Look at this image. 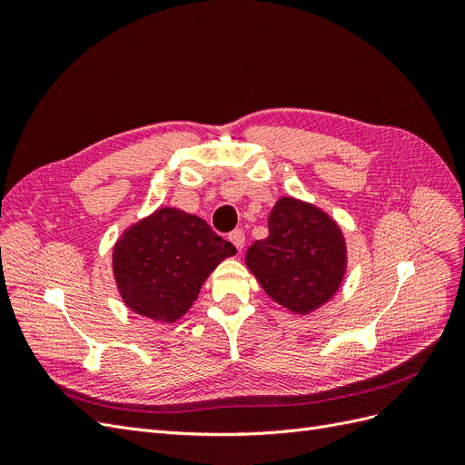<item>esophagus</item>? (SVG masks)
<instances>
[{
    "label": "esophagus",
    "mask_w": 465,
    "mask_h": 465,
    "mask_svg": "<svg viewBox=\"0 0 465 465\" xmlns=\"http://www.w3.org/2000/svg\"><path fill=\"white\" fill-rule=\"evenodd\" d=\"M229 241L236 246V250L241 252L242 248H244V242H246V236H244V232L241 231V229H236V231H232L231 234H229Z\"/></svg>",
    "instance_id": "obj_1"
}]
</instances>
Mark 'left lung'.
Returning a JSON list of instances; mask_svg holds the SVG:
<instances>
[{
    "mask_svg": "<svg viewBox=\"0 0 465 465\" xmlns=\"http://www.w3.org/2000/svg\"><path fill=\"white\" fill-rule=\"evenodd\" d=\"M267 231L246 252V263L263 291L299 314L326 302L345 273L340 227L314 205L281 198L267 219Z\"/></svg>",
    "mask_w": 465,
    "mask_h": 465,
    "instance_id": "8db88e82",
    "label": "left lung"
}]
</instances>
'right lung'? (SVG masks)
<instances>
[{
    "label": "right lung",
    "mask_w": 465,
    "mask_h": 465,
    "mask_svg": "<svg viewBox=\"0 0 465 465\" xmlns=\"http://www.w3.org/2000/svg\"><path fill=\"white\" fill-rule=\"evenodd\" d=\"M232 254L236 248L203 219L164 207L122 234L114 275L134 312L174 322L188 312L217 263Z\"/></svg>",
    "instance_id": "right-lung-1"
}]
</instances>
